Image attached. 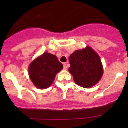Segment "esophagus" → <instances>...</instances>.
I'll return each mask as SVG.
<instances>
[{
  "mask_svg": "<svg viewBox=\"0 0 128 128\" xmlns=\"http://www.w3.org/2000/svg\"><path fill=\"white\" fill-rule=\"evenodd\" d=\"M63 68H64V70L67 69V66H66V63H63Z\"/></svg>",
  "mask_w": 128,
  "mask_h": 128,
  "instance_id": "1",
  "label": "esophagus"
}]
</instances>
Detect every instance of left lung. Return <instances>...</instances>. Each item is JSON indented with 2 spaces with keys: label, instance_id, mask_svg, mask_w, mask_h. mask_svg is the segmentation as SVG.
Here are the masks:
<instances>
[{
  "label": "left lung",
  "instance_id": "left-lung-1",
  "mask_svg": "<svg viewBox=\"0 0 128 128\" xmlns=\"http://www.w3.org/2000/svg\"><path fill=\"white\" fill-rule=\"evenodd\" d=\"M68 71L75 82L83 88H90L98 83L103 74L102 63L98 54L90 47L76 50L69 57Z\"/></svg>",
  "mask_w": 128,
  "mask_h": 128
}]
</instances>
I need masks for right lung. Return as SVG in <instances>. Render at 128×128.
Segmentation results:
<instances>
[{"label": "right lung", "instance_id": "obj_1", "mask_svg": "<svg viewBox=\"0 0 128 128\" xmlns=\"http://www.w3.org/2000/svg\"><path fill=\"white\" fill-rule=\"evenodd\" d=\"M63 67L56 56L45 52L31 63L29 68V76L37 88H47L51 85L56 74Z\"/></svg>", "mask_w": 128, "mask_h": 128}]
</instances>
